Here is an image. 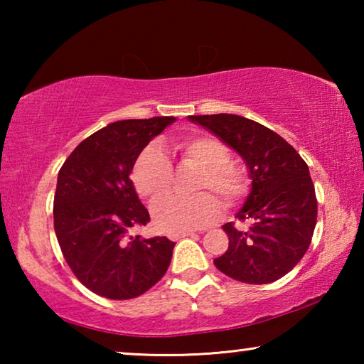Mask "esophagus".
<instances>
[{
    "label": "esophagus",
    "mask_w": 364,
    "mask_h": 364,
    "mask_svg": "<svg viewBox=\"0 0 364 364\" xmlns=\"http://www.w3.org/2000/svg\"><path fill=\"white\" fill-rule=\"evenodd\" d=\"M196 232H193V231H186V232H178V234H170V239L171 241H178V239H181V237H188V236H194Z\"/></svg>",
    "instance_id": "34e87169"
}]
</instances>
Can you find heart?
I'll return each instance as SVG.
<instances>
[{
    "mask_svg": "<svg viewBox=\"0 0 364 364\" xmlns=\"http://www.w3.org/2000/svg\"><path fill=\"white\" fill-rule=\"evenodd\" d=\"M175 152L188 168H197V196H168L152 207L154 223L165 232H186L215 223L221 204L234 207L247 196L250 178L242 165L232 162L230 146L210 134H189L175 144ZM132 180L136 193L147 200H157L170 193L175 171L170 159L159 147H147L133 165Z\"/></svg>",
    "mask_w": 364,
    "mask_h": 364,
    "instance_id": "1",
    "label": "heart"
}]
</instances>
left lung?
Segmentation results:
<instances>
[{
  "instance_id": "8db88e82",
  "label": "left lung",
  "mask_w": 364,
  "mask_h": 364,
  "mask_svg": "<svg viewBox=\"0 0 364 364\" xmlns=\"http://www.w3.org/2000/svg\"><path fill=\"white\" fill-rule=\"evenodd\" d=\"M189 119L241 154L252 178L237 223L223 226L230 247L215 258V267L245 284L282 278L305 255L316 226L318 200L305 160L278 133L245 117L213 114Z\"/></svg>"
}]
</instances>
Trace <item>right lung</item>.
Here are the masks:
<instances>
[{"label": "right lung", "instance_id": "1", "mask_svg": "<svg viewBox=\"0 0 364 364\" xmlns=\"http://www.w3.org/2000/svg\"><path fill=\"white\" fill-rule=\"evenodd\" d=\"M173 122L110 123L83 139L59 170L53 207L59 247L75 278L101 297L134 299L167 273L175 242L132 236L151 217L130 173L141 151Z\"/></svg>", "mask_w": 364, "mask_h": 364}]
</instances>
